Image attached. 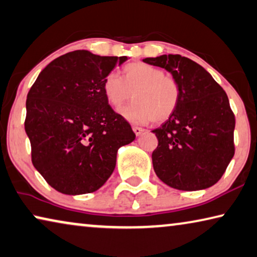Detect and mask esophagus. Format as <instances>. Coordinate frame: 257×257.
Wrapping results in <instances>:
<instances>
[{"instance_id": "esophagus-1", "label": "esophagus", "mask_w": 257, "mask_h": 257, "mask_svg": "<svg viewBox=\"0 0 257 257\" xmlns=\"http://www.w3.org/2000/svg\"><path fill=\"white\" fill-rule=\"evenodd\" d=\"M133 130H134V133L136 134V136H140V135H142V133L144 132V129H143V128L137 127V125H134V127H133Z\"/></svg>"}]
</instances>
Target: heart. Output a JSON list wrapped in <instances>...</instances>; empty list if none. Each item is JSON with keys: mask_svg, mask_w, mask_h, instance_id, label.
Listing matches in <instances>:
<instances>
[{"mask_svg": "<svg viewBox=\"0 0 257 257\" xmlns=\"http://www.w3.org/2000/svg\"><path fill=\"white\" fill-rule=\"evenodd\" d=\"M107 103L119 108L134 97L132 104L120 109V114L132 123H162L173 116L182 97L181 84L160 67L148 63H133L119 74L108 73L103 82Z\"/></svg>", "mask_w": 257, "mask_h": 257, "instance_id": "1", "label": "heart"}]
</instances>
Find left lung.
I'll use <instances>...</instances> for the list:
<instances>
[{
	"instance_id": "1",
	"label": "left lung",
	"mask_w": 257,
	"mask_h": 257,
	"mask_svg": "<svg viewBox=\"0 0 257 257\" xmlns=\"http://www.w3.org/2000/svg\"><path fill=\"white\" fill-rule=\"evenodd\" d=\"M178 81L182 97L176 112L152 130L157 176L170 187L198 191L219 181L234 156V114L225 91L200 65L180 55L145 58Z\"/></svg>"
}]
</instances>
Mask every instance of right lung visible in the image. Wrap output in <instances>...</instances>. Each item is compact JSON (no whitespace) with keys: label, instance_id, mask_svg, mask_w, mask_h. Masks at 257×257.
<instances>
[{"label":"right lung","instance_id":"1","mask_svg":"<svg viewBox=\"0 0 257 257\" xmlns=\"http://www.w3.org/2000/svg\"><path fill=\"white\" fill-rule=\"evenodd\" d=\"M127 59L68 52L47 65L28 91L25 132L32 162L58 192H95L115 168L117 150L135 140L103 93L105 77Z\"/></svg>","mask_w":257,"mask_h":257}]
</instances>
